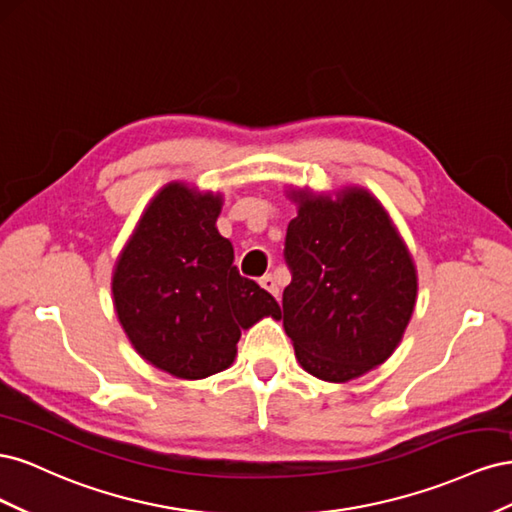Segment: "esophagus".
<instances>
[{
    "instance_id": "1",
    "label": "esophagus",
    "mask_w": 512,
    "mask_h": 512,
    "mask_svg": "<svg viewBox=\"0 0 512 512\" xmlns=\"http://www.w3.org/2000/svg\"><path fill=\"white\" fill-rule=\"evenodd\" d=\"M260 286L265 288L267 292H271L275 299H280V286H277V282H275V277L269 273V275H265V277H260Z\"/></svg>"
}]
</instances>
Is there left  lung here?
Wrapping results in <instances>:
<instances>
[{
  "instance_id": "1",
  "label": "left lung",
  "mask_w": 512,
  "mask_h": 512,
  "mask_svg": "<svg viewBox=\"0 0 512 512\" xmlns=\"http://www.w3.org/2000/svg\"><path fill=\"white\" fill-rule=\"evenodd\" d=\"M284 329L301 367L348 382L399 346L416 301V269L389 213L365 188L290 190Z\"/></svg>"
}]
</instances>
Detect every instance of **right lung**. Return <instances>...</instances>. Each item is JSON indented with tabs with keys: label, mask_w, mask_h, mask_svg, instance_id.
<instances>
[{
	"label": "right lung",
	"mask_w": 512,
	"mask_h": 512,
	"mask_svg": "<svg viewBox=\"0 0 512 512\" xmlns=\"http://www.w3.org/2000/svg\"><path fill=\"white\" fill-rule=\"evenodd\" d=\"M222 194L173 181L153 196L113 271L115 312L134 350L170 376L200 380L237 356L243 329L282 318L271 294L232 265L215 222Z\"/></svg>",
	"instance_id": "obj_1"
}]
</instances>
